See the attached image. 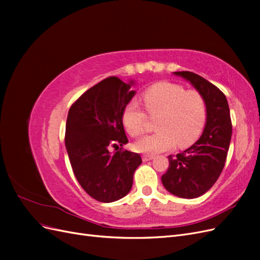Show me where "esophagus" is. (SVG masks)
Wrapping results in <instances>:
<instances>
[{"label": "esophagus", "instance_id": "obj_1", "mask_svg": "<svg viewBox=\"0 0 260 260\" xmlns=\"http://www.w3.org/2000/svg\"><path fill=\"white\" fill-rule=\"evenodd\" d=\"M153 158H154V156L151 155V154H144V155L142 156V160H143V161H148V160H151V159H153Z\"/></svg>", "mask_w": 260, "mask_h": 260}]
</instances>
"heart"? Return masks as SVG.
Segmentation results:
<instances>
[{
    "mask_svg": "<svg viewBox=\"0 0 260 260\" xmlns=\"http://www.w3.org/2000/svg\"><path fill=\"white\" fill-rule=\"evenodd\" d=\"M143 102L149 116H159L154 135L138 141L136 148L143 153H159L174 148H186L194 144L204 130L207 105L196 90L183 85L160 81L147 88ZM147 115L138 102L131 101L122 113V123L131 137L142 136L146 129Z\"/></svg>",
    "mask_w": 260,
    "mask_h": 260,
    "instance_id": "obj_1",
    "label": "heart"
}]
</instances>
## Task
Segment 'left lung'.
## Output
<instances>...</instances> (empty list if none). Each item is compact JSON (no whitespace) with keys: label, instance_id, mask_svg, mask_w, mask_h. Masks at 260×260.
Here are the masks:
<instances>
[{"label":"left lung","instance_id":"obj_1","mask_svg":"<svg viewBox=\"0 0 260 260\" xmlns=\"http://www.w3.org/2000/svg\"><path fill=\"white\" fill-rule=\"evenodd\" d=\"M190 81L205 99L206 125L196 143L182 153L169 155V167L161 182L171 194L195 199L215 184L224 167L232 136L230 109L224 94L205 78L191 72H176Z\"/></svg>","mask_w":260,"mask_h":260}]
</instances>
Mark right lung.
Wrapping results in <instances>:
<instances>
[{"instance_id":"1","label":"right lung","mask_w":260,"mask_h":260,"mask_svg":"<svg viewBox=\"0 0 260 260\" xmlns=\"http://www.w3.org/2000/svg\"><path fill=\"white\" fill-rule=\"evenodd\" d=\"M131 84L108 77L85 91L67 116L65 144L74 174L83 190L102 203L127 195L142 162L140 154L122 148L128 143L122 113L136 93ZM112 147L120 151L112 153Z\"/></svg>"}]
</instances>
